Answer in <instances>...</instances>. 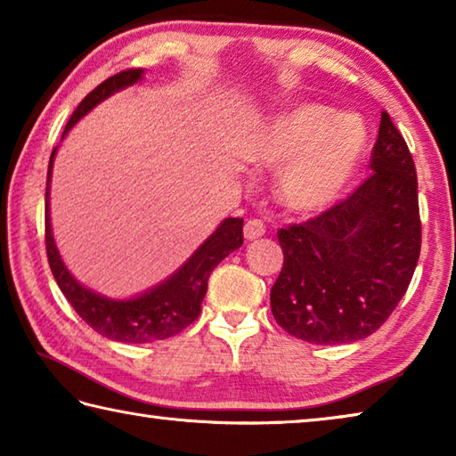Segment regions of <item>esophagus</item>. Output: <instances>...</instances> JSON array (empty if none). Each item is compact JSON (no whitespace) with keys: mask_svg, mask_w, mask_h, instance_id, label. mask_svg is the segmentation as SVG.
Here are the masks:
<instances>
[{"mask_svg":"<svg viewBox=\"0 0 456 456\" xmlns=\"http://www.w3.org/2000/svg\"><path fill=\"white\" fill-rule=\"evenodd\" d=\"M243 233H245V239H249V241L251 239H259L265 233V223L261 219H249L245 223Z\"/></svg>","mask_w":456,"mask_h":456,"instance_id":"obj_1","label":"esophagus"}]
</instances>
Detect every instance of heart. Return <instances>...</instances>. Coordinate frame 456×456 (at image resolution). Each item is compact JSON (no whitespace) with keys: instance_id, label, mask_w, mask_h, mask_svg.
<instances>
[{"instance_id":"1","label":"heart","mask_w":456,"mask_h":456,"mask_svg":"<svg viewBox=\"0 0 456 456\" xmlns=\"http://www.w3.org/2000/svg\"><path fill=\"white\" fill-rule=\"evenodd\" d=\"M368 133L356 117L304 104L277 117L251 146V159L281 167L277 191L296 211H320L344 195L364 157Z\"/></svg>"}]
</instances>
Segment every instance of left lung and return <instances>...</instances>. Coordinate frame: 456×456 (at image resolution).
Listing matches in <instances>:
<instances>
[{"instance_id": "left-lung-1", "label": "left lung", "mask_w": 456, "mask_h": 456, "mask_svg": "<svg viewBox=\"0 0 456 456\" xmlns=\"http://www.w3.org/2000/svg\"><path fill=\"white\" fill-rule=\"evenodd\" d=\"M372 175L297 225L277 231L283 267L272 288L275 322L310 344L366 338L395 312L420 256L419 181L388 112L370 157Z\"/></svg>"}]
</instances>
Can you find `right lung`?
<instances>
[{
	"label": "right lung",
	"mask_w": 456,
	"mask_h": 456,
	"mask_svg": "<svg viewBox=\"0 0 456 456\" xmlns=\"http://www.w3.org/2000/svg\"><path fill=\"white\" fill-rule=\"evenodd\" d=\"M141 68H128L118 74L106 78L102 84L90 92L76 108L64 128L66 136L76 122L84 114L92 110L98 102H102L114 92L130 86L141 80ZM56 149L52 151L48 165V183H45V251H48L50 269L58 288L64 293L76 314L88 323V326L102 334L104 338L117 339L125 344H151L157 339L173 338L183 331L189 323L195 322L200 314V304L207 293V280L215 267L225 259L231 251H235L243 243V219L229 217L219 225V229L207 239V241L192 253L191 259L179 272L168 277L157 288L142 293L134 299H110L90 291L74 280L68 272L64 261L60 259L50 227V209H48V189L52 163Z\"/></svg>",
	"instance_id": "add662e5"
}]
</instances>
